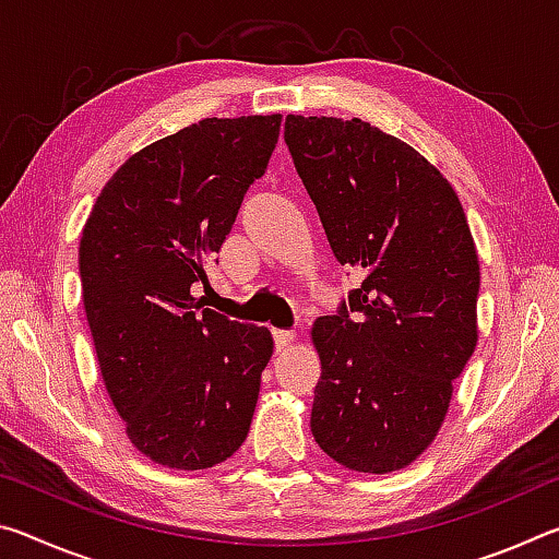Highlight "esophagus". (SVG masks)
<instances>
[{"instance_id": "34e87169", "label": "esophagus", "mask_w": 559, "mask_h": 559, "mask_svg": "<svg viewBox=\"0 0 559 559\" xmlns=\"http://www.w3.org/2000/svg\"><path fill=\"white\" fill-rule=\"evenodd\" d=\"M293 340H296V333L293 330H273V343H276V353L286 349Z\"/></svg>"}]
</instances>
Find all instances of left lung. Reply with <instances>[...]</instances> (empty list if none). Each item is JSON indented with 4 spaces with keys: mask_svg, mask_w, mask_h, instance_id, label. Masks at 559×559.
<instances>
[{
    "mask_svg": "<svg viewBox=\"0 0 559 559\" xmlns=\"http://www.w3.org/2000/svg\"><path fill=\"white\" fill-rule=\"evenodd\" d=\"M283 138L335 259L362 271L337 316L313 325L310 431L340 466L400 471L439 433L476 349L466 214L427 157L370 122L288 116Z\"/></svg>",
    "mask_w": 559,
    "mask_h": 559,
    "instance_id": "obj_1",
    "label": "left lung"
}]
</instances>
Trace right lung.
<instances>
[{
	"label": "right lung",
	"mask_w": 559,
	"mask_h": 559,
	"mask_svg": "<svg viewBox=\"0 0 559 559\" xmlns=\"http://www.w3.org/2000/svg\"><path fill=\"white\" fill-rule=\"evenodd\" d=\"M281 116L204 118L132 155L83 226V306L128 439L159 466L212 468L241 447L273 353L266 328L192 296L210 288L246 189L266 173Z\"/></svg>",
	"instance_id": "right-lung-1"
}]
</instances>
